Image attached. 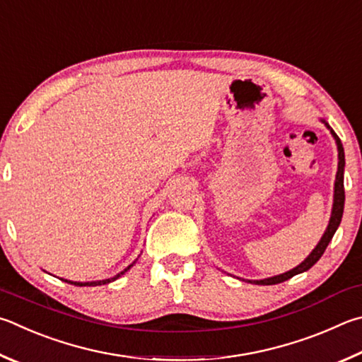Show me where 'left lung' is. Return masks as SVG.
Wrapping results in <instances>:
<instances>
[{
	"mask_svg": "<svg viewBox=\"0 0 362 362\" xmlns=\"http://www.w3.org/2000/svg\"><path fill=\"white\" fill-rule=\"evenodd\" d=\"M323 122L327 129L331 131V134L334 139H336L337 144V150H339V168H337V175H336V183H334V204H332V212H331V218H329V225H327L326 231L323 234V238L318 242V245L312 250V253L307 256V258L300 262L299 266H296L291 271H288L285 274H280V275H274V277H269V279H262V280H248L250 284H255V285H277L281 284V281H285L288 279L294 277V275H298L300 272H305L310 269L315 262H317L321 256H323L326 247L329 245V242L332 239V235L336 234L337 228L341 221V215H344V204H345V189H344V168H345V153H344V147H341V142L339 139V136L334 133V129L327 124L325 120Z\"/></svg>",
	"mask_w": 362,
	"mask_h": 362,
	"instance_id": "obj_1",
	"label": "left lung"
}]
</instances>
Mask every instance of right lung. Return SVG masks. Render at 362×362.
<instances>
[{
    "label": "right lung",
    "instance_id": "obj_1",
    "mask_svg": "<svg viewBox=\"0 0 362 362\" xmlns=\"http://www.w3.org/2000/svg\"><path fill=\"white\" fill-rule=\"evenodd\" d=\"M136 262V261H134ZM133 262V264H134ZM133 264H129L127 269H124V271H122L120 274H117L115 277H112V279H106V280H98V281H72V280H64V279H62L63 281H66V284H71V285H76V286H98V285H106V284H110V281H114V280H117L118 277H122V275L127 272V271H129L131 267H133Z\"/></svg>",
    "mask_w": 362,
    "mask_h": 362
}]
</instances>
